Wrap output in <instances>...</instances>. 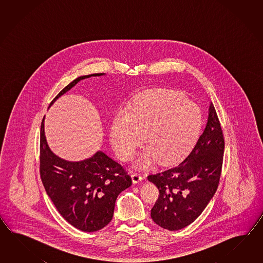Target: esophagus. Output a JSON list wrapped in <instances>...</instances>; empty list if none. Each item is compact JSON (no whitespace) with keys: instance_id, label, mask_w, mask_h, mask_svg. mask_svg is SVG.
I'll return each mask as SVG.
<instances>
[{"instance_id":"obj_1","label":"esophagus","mask_w":263,"mask_h":263,"mask_svg":"<svg viewBox=\"0 0 263 263\" xmlns=\"http://www.w3.org/2000/svg\"><path fill=\"white\" fill-rule=\"evenodd\" d=\"M132 179H133V181H134V183H138L140 182L142 179H143V177L138 173H134L132 175Z\"/></svg>"}]
</instances>
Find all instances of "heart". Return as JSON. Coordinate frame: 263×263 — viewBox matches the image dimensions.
Here are the masks:
<instances>
[{"label":"heart","mask_w":263,"mask_h":263,"mask_svg":"<svg viewBox=\"0 0 263 263\" xmlns=\"http://www.w3.org/2000/svg\"><path fill=\"white\" fill-rule=\"evenodd\" d=\"M199 107L172 90H151L137 97L112 118L110 138L118 156L129 160L144 141L136 165L175 162L193 148L200 134Z\"/></svg>","instance_id":"1"}]
</instances>
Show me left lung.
I'll return each instance as SVG.
<instances>
[{
    "instance_id": "left-lung-1",
    "label": "left lung",
    "mask_w": 263,
    "mask_h": 263,
    "mask_svg": "<svg viewBox=\"0 0 263 263\" xmlns=\"http://www.w3.org/2000/svg\"><path fill=\"white\" fill-rule=\"evenodd\" d=\"M223 129L213 103L207 125L186 159L147 179L156 185L159 197L151 218L171 231L193 223L207 207L218 188L223 165Z\"/></svg>"
}]
</instances>
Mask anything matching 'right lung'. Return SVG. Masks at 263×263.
Listing matches in <instances>:
<instances>
[{"instance_id": "1", "label": "right lung", "mask_w": 263, "mask_h": 263, "mask_svg": "<svg viewBox=\"0 0 263 263\" xmlns=\"http://www.w3.org/2000/svg\"><path fill=\"white\" fill-rule=\"evenodd\" d=\"M103 74L75 79L50 105L81 80ZM40 177L50 200L67 223L84 232L98 231L111 222L118 195L133 183L123 166L101 151L81 162L56 156L46 141L44 118L40 128Z\"/></svg>"}]
</instances>
